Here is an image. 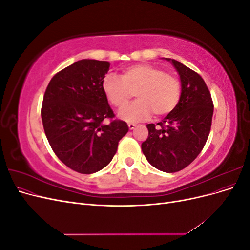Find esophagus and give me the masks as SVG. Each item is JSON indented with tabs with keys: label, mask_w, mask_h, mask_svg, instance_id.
<instances>
[{
	"label": "esophagus",
	"mask_w": 250,
	"mask_h": 250,
	"mask_svg": "<svg viewBox=\"0 0 250 250\" xmlns=\"http://www.w3.org/2000/svg\"><path fill=\"white\" fill-rule=\"evenodd\" d=\"M135 126H137V125H135V124H132V123H128V127H129V129H130V130H133L134 128H135Z\"/></svg>",
	"instance_id": "34e87169"
}]
</instances>
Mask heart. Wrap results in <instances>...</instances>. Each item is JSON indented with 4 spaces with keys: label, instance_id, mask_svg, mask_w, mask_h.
Listing matches in <instances>:
<instances>
[{
    "label": "heart",
    "instance_id": "1",
    "mask_svg": "<svg viewBox=\"0 0 250 250\" xmlns=\"http://www.w3.org/2000/svg\"><path fill=\"white\" fill-rule=\"evenodd\" d=\"M102 89L108 102L117 108H123L132 98L131 103L119 113V117L129 123L140 122L150 117L165 116L175 109L180 100L179 80L160 67L148 63L133 64L121 73V78L107 74L102 81Z\"/></svg>",
    "mask_w": 250,
    "mask_h": 250
}]
</instances>
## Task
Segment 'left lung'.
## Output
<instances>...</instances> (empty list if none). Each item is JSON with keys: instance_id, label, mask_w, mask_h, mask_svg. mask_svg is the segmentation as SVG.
Here are the masks:
<instances>
[{"instance_id": "8db88e82", "label": "left lung", "mask_w": 250, "mask_h": 250, "mask_svg": "<svg viewBox=\"0 0 250 250\" xmlns=\"http://www.w3.org/2000/svg\"><path fill=\"white\" fill-rule=\"evenodd\" d=\"M179 75L180 100L162 122L148 124V138L142 143L146 160L166 173L185 169L201 152L208 138L214 105L199 74L175 59L165 58Z\"/></svg>"}]
</instances>
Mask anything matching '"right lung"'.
<instances>
[{
    "label": "right lung",
    "mask_w": 250,
    "mask_h": 250,
    "mask_svg": "<svg viewBox=\"0 0 250 250\" xmlns=\"http://www.w3.org/2000/svg\"><path fill=\"white\" fill-rule=\"evenodd\" d=\"M108 62L81 59L53 77L43 96L44 133L57 157L72 170L92 174L105 168L128 132L115 117L102 89Z\"/></svg>",
    "instance_id": "obj_1"
}]
</instances>
